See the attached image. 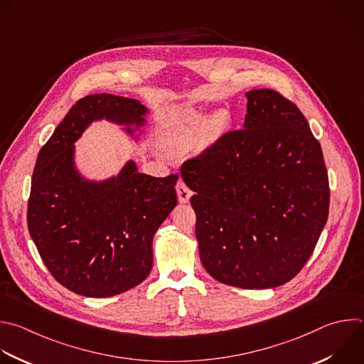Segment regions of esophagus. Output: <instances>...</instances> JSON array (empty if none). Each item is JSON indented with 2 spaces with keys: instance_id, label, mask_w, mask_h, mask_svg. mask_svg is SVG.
<instances>
[{
  "instance_id": "esophagus-1",
  "label": "esophagus",
  "mask_w": 364,
  "mask_h": 364,
  "mask_svg": "<svg viewBox=\"0 0 364 364\" xmlns=\"http://www.w3.org/2000/svg\"><path fill=\"white\" fill-rule=\"evenodd\" d=\"M176 190H177V196H178V201L180 203H188V200H190V197H191V194H193V191L183 183V181H178V184H177V187H176Z\"/></svg>"
}]
</instances>
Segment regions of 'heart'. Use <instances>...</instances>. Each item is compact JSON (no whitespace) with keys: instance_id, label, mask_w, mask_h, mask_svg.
Returning a JSON list of instances; mask_svg holds the SVG:
<instances>
[{"instance_id":"1","label":"heart","mask_w":364,"mask_h":364,"mask_svg":"<svg viewBox=\"0 0 364 364\" xmlns=\"http://www.w3.org/2000/svg\"><path fill=\"white\" fill-rule=\"evenodd\" d=\"M228 124L224 111H218L204 121V114L194 107L176 112L167 124L164 144L176 153L187 151L197 141L201 150L213 147Z\"/></svg>"}]
</instances>
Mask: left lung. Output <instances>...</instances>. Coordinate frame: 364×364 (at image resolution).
Masks as SVG:
<instances>
[{
  "instance_id": "1",
  "label": "left lung",
  "mask_w": 364,
  "mask_h": 364,
  "mask_svg": "<svg viewBox=\"0 0 364 364\" xmlns=\"http://www.w3.org/2000/svg\"><path fill=\"white\" fill-rule=\"evenodd\" d=\"M243 130L181 167L194 191L200 260L217 282L273 289L310 259L328 215L320 143L301 111L274 90L246 92Z\"/></svg>"
}]
</instances>
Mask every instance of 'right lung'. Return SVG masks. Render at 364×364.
I'll return each mask as SVG.
<instances>
[{
    "label": "right lung",
    "instance_id": "add662e5",
    "mask_svg": "<svg viewBox=\"0 0 364 364\" xmlns=\"http://www.w3.org/2000/svg\"><path fill=\"white\" fill-rule=\"evenodd\" d=\"M150 109L114 94L81 98L37 157L28 230L37 250L65 289L111 297L143 283L153 267V238L177 205V174H143L129 160L118 174L95 180L75 161V141L95 121L121 127L133 141L146 134Z\"/></svg>",
    "mask_w": 364,
    "mask_h": 364
}]
</instances>
